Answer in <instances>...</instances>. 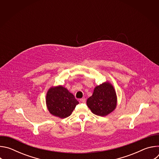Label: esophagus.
I'll return each mask as SVG.
<instances>
[{"mask_svg": "<svg viewBox=\"0 0 159 159\" xmlns=\"http://www.w3.org/2000/svg\"><path fill=\"white\" fill-rule=\"evenodd\" d=\"M80 101L81 102H83V103H85V98H82V99H80Z\"/></svg>", "mask_w": 159, "mask_h": 159, "instance_id": "obj_1", "label": "esophagus"}]
</instances>
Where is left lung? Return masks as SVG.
Segmentation results:
<instances>
[{
    "mask_svg": "<svg viewBox=\"0 0 159 159\" xmlns=\"http://www.w3.org/2000/svg\"><path fill=\"white\" fill-rule=\"evenodd\" d=\"M87 105L94 115L106 116L117 106V95L115 89L109 82L96 86L92 95L87 100Z\"/></svg>",
    "mask_w": 159,
    "mask_h": 159,
    "instance_id": "1",
    "label": "left lung"
}]
</instances>
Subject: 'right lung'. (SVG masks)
I'll return each mask as SVG.
<instances>
[{"instance_id":"add662e5","label":"right lung","mask_w":159,"mask_h":159,"mask_svg":"<svg viewBox=\"0 0 159 159\" xmlns=\"http://www.w3.org/2000/svg\"><path fill=\"white\" fill-rule=\"evenodd\" d=\"M79 101L73 94L62 85L52 86L46 96L47 107L51 115L60 118L71 115Z\"/></svg>"}]
</instances>
